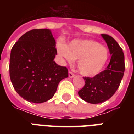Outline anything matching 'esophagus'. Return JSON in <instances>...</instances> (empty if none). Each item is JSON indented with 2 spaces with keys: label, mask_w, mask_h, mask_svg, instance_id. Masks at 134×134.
I'll list each match as a JSON object with an SVG mask.
<instances>
[{
  "label": "esophagus",
  "mask_w": 134,
  "mask_h": 134,
  "mask_svg": "<svg viewBox=\"0 0 134 134\" xmlns=\"http://www.w3.org/2000/svg\"><path fill=\"white\" fill-rule=\"evenodd\" d=\"M68 76H69V78H73L74 76V73H72V72H70V71L69 73H68Z\"/></svg>",
  "instance_id": "34e87169"
}]
</instances>
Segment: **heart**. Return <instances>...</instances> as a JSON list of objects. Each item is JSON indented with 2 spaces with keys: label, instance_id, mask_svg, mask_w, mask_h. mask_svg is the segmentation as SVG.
Listing matches in <instances>:
<instances>
[{
  "label": "heart",
  "instance_id": "1",
  "mask_svg": "<svg viewBox=\"0 0 134 134\" xmlns=\"http://www.w3.org/2000/svg\"><path fill=\"white\" fill-rule=\"evenodd\" d=\"M59 55L69 62L78 60V69L83 76L93 77L104 69L109 58L107 48L93 40H73L68 46L58 45Z\"/></svg>",
  "mask_w": 134,
  "mask_h": 134
}]
</instances>
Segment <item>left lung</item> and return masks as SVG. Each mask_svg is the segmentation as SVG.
<instances>
[{
	"mask_svg": "<svg viewBox=\"0 0 134 134\" xmlns=\"http://www.w3.org/2000/svg\"><path fill=\"white\" fill-rule=\"evenodd\" d=\"M111 55L109 64L105 70L94 77H84L85 85L79 91L82 100L92 104L105 102L119 88L125 71L124 54L118 42L110 35L101 34Z\"/></svg>",
	"mask_w": 134,
	"mask_h": 134,
	"instance_id": "1",
	"label": "left lung"
}]
</instances>
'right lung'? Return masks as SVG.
<instances>
[{
	"label": "right lung",
	"instance_id": "1",
	"mask_svg": "<svg viewBox=\"0 0 134 134\" xmlns=\"http://www.w3.org/2000/svg\"><path fill=\"white\" fill-rule=\"evenodd\" d=\"M55 41L48 29H32L12 48L9 74L14 88L25 100L41 103L49 100L62 79L68 77L65 66L54 60Z\"/></svg>",
	"mask_w": 134,
	"mask_h": 134
}]
</instances>
